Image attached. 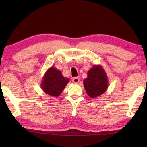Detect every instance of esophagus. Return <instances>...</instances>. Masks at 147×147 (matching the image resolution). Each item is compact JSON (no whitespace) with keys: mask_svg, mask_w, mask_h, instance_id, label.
Returning <instances> with one entry per match:
<instances>
[{"mask_svg":"<svg viewBox=\"0 0 147 147\" xmlns=\"http://www.w3.org/2000/svg\"><path fill=\"white\" fill-rule=\"evenodd\" d=\"M72 82H73L74 84H78V82H80V78H78V77L73 78H72Z\"/></svg>","mask_w":147,"mask_h":147,"instance_id":"1","label":"esophagus"}]
</instances>
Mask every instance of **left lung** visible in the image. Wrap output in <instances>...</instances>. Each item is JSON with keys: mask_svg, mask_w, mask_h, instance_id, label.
Returning <instances> with one entry per match:
<instances>
[{"mask_svg": "<svg viewBox=\"0 0 147 147\" xmlns=\"http://www.w3.org/2000/svg\"><path fill=\"white\" fill-rule=\"evenodd\" d=\"M86 93L90 98H94L103 94L108 88L107 75L103 67L94 65L88 71V77L84 80Z\"/></svg>", "mask_w": 147, "mask_h": 147, "instance_id": "obj_1", "label": "left lung"}]
</instances>
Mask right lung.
Returning <instances> with one entry per match:
<instances>
[{"mask_svg": "<svg viewBox=\"0 0 147 147\" xmlns=\"http://www.w3.org/2000/svg\"><path fill=\"white\" fill-rule=\"evenodd\" d=\"M69 82V78L64 77L61 71L52 66L44 74L41 88L45 94L57 97L61 94Z\"/></svg>", "mask_w": 147, "mask_h": 147, "instance_id": "right-lung-1", "label": "right lung"}]
</instances>
